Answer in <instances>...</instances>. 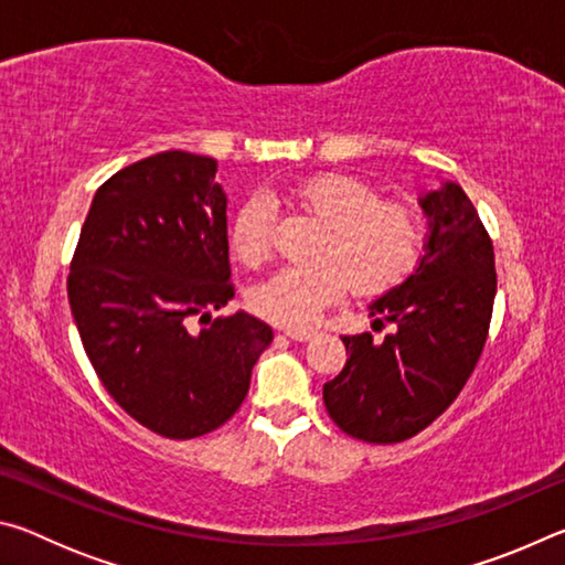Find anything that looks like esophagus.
Segmentation results:
<instances>
[{
	"label": "esophagus",
	"mask_w": 565,
	"mask_h": 565,
	"mask_svg": "<svg viewBox=\"0 0 565 565\" xmlns=\"http://www.w3.org/2000/svg\"><path fill=\"white\" fill-rule=\"evenodd\" d=\"M284 333L289 339H294V341H309L317 331H313V329H286Z\"/></svg>",
	"instance_id": "obj_1"
}]
</instances>
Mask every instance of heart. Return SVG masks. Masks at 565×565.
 Returning a JSON list of instances; mask_svg holds the SVG:
<instances>
[{
	"instance_id": "b5f03b06",
	"label": "heart",
	"mask_w": 565,
	"mask_h": 565,
	"mask_svg": "<svg viewBox=\"0 0 565 565\" xmlns=\"http://www.w3.org/2000/svg\"><path fill=\"white\" fill-rule=\"evenodd\" d=\"M286 202L327 226L313 248V266H286L248 296L266 321L299 329L339 301L351 286L359 296L394 289L416 269L424 248V224L414 206L379 202V191L349 174H313L286 191ZM274 214L266 199H248L238 209L228 242L238 262L256 266L269 259Z\"/></svg>"
}]
</instances>
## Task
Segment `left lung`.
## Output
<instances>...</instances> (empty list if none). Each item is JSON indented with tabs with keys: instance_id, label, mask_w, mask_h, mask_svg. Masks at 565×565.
<instances>
[{
	"instance_id": "left-lung-1",
	"label": "left lung",
	"mask_w": 565,
	"mask_h": 565,
	"mask_svg": "<svg viewBox=\"0 0 565 565\" xmlns=\"http://www.w3.org/2000/svg\"><path fill=\"white\" fill-rule=\"evenodd\" d=\"M428 216L426 254L404 284L371 303L369 331L343 337L347 366L323 384V404L343 434L398 444L424 431L461 394L489 339L493 242L463 189L446 181L420 199Z\"/></svg>"
}]
</instances>
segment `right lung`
Wrapping results in <instances>:
<instances>
[{
	"instance_id": "add662e5",
	"label": "right lung",
	"mask_w": 565,
	"mask_h": 565,
	"mask_svg": "<svg viewBox=\"0 0 565 565\" xmlns=\"http://www.w3.org/2000/svg\"><path fill=\"white\" fill-rule=\"evenodd\" d=\"M66 294L109 396L174 441L214 431L236 414L274 339L269 323L244 311L212 319L234 299L226 194L216 161L189 151H161L104 181Z\"/></svg>"
}]
</instances>
